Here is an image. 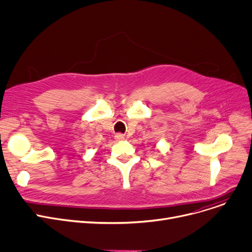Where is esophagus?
I'll use <instances>...</instances> for the list:
<instances>
[{
    "instance_id": "obj_1",
    "label": "esophagus",
    "mask_w": 252,
    "mask_h": 252,
    "mask_svg": "<svg viewBox=\"0 0 252 252\" xmlns=\"http://www.w3.org/2000/svg\"><path fill=\"white\" fill-rule=\"evenodd\" d=\"M115 139L116 140H123L124 139V135L121 134V133H117V134L115 135Z\"/></svg>"
}]
</instances>
